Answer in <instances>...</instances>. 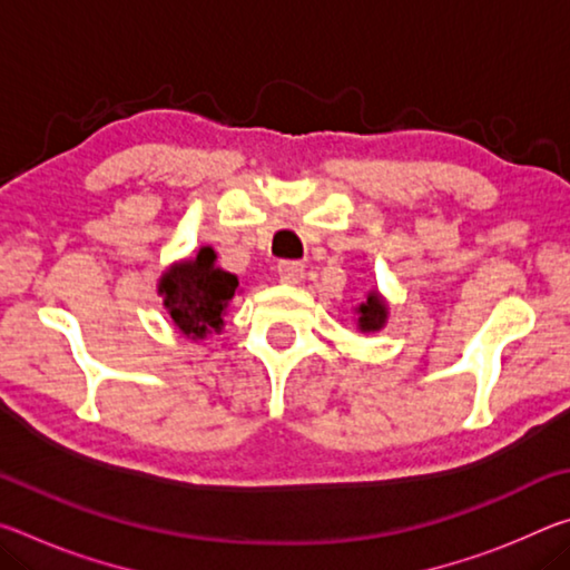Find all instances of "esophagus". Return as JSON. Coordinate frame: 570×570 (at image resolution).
Instances as JSON below:
<instances>
[{
  "mask_svg": "<svg viewBox=\"0 0 570 570\" xmlns=\"http://www.w3.org/2000/svg\"><path fill=\"white\" fill-rule=\"evenodd\" d=\"M276 272L284 284H298L304 276V264L302 262H278Z\"/></svg>",
  "mask_w": 570,
  "mask_h": 570,
  "instance_id": "esophagus-1",
  "label": "esophagus"
}]
</instances>
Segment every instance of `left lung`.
Instances as JSON below:
<instances>
[{
  "mask_svg": "<svg viewBox=\"0 0 570 570\" xmlns=\"http://www.w3.org/2000/svg\"><path fill=\"white\" fill-rule=\"evenodd\" d=\"M360 312V330L362 332H377L382 330L384 320H387V306H384L377 294L366 296V302L356 308Z\"/></svg>",
  "mask_w": 570,
  "mask_h": 570,
  "instance_id": "obj_1",
  "label": "left lung"
}]
</instances>
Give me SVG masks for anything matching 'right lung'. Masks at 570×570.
<instances>
[{
	"label": "right lung",
	"mask_w": 570,
	"mask_h": 570,
	"mask_svg": "<svg viewBox=\"0 0 570 570\" xmlns=\"http://www.w3.org/2000/svg\"><path fill=\"white\" fill-rule=\"evenodd\" d=\"M238 278L228 272L216 268V254L210 248H200L193 262L173 266L160 278L158 292L163 294V304L170 312L173 324L178 330L204 340L210 330L224 326L226 306L236 294Z\"/></svg>",
	"instance_id": "add662e5"
}]
</instances>
